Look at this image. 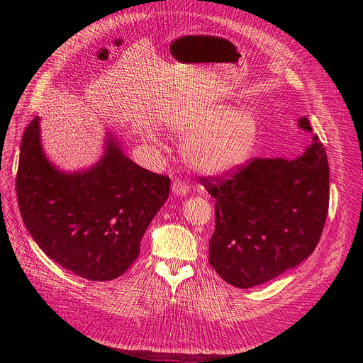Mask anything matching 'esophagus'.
I'll use <instances>...</instances> for the list:
<instances>
[{"label":"esophagus","mask_w":363,"mask_h":363,"mask_svg":"<svg viewBox=\"0 0 363 363\" xmlns=\"http://www.w3.org/2000/svg\"><path fill=\"white\" fill-rule=\"evenodd\" d=\"M172 191H174L175 196H185L188 193V185L181 181V179H175L174 182H172Z\"/></svg>","instance_id":"34e87169"}]
</instances>
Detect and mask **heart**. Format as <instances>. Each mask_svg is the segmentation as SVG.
<instances>
[{
    "label": "heart",
    "instance_id": "1",
    "mask_svg": "<svg viewBox=\"0 0 363 363\" xmlns=\"http://www.w3.org/2000/svg\"><path fill=\"white\" fill-rule=\"evenodd\" d=\"M179 137L188 164L206 175H225L241 167L259 141V119L250 108L215 104L181 118L172 125Z\"/></svg>",
    "mask_w": 363,
    "mask_h": 363
}]
</instances>
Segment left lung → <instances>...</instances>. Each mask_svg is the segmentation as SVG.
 <instances>
[{
  "label": "left lung",
  "instance_id": "obj_1",
  "mask_svg": "<svg viewBox=\"0 0 363 363\" xmlns=\"http://www.w3.org/2000/svg\"><path fill=\"white\" fill-rule=\"evenodd\" d=\"M298 126L312 132L306 116ZM200 181L216 200L208 263L228 284L252 289L313 253L330 201V167L318 135L294 160L253 159L234 174Z\"/></svg>",
  "mask_w": 363,
  "mask_h": 363
}]
</instances>
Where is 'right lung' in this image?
I'll use <instances>...</instances> for the list:
<instances>
[{"mask_svg": "<svg viewBox=\"0 0 363 363\" xmlns=\"http://www.w3.org/2000/svg\"><path fill=\"white\" fill-rule=\"evenodd\" d=\"M169 188V177L133 163L111 135L97 164L66 174L44 155L40 119L23 132L16 177L22 219L41 250L81 278L110 281L128 271Z\"/></svg>", "mask_w": 363, "mask_h": 363, "instance_id": "obj_1", "label": "right lung"}]
</instances>
